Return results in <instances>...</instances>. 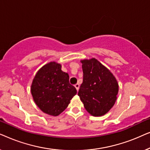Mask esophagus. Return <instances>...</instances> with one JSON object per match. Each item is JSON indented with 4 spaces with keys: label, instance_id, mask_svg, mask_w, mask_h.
<instances>
[{
    "label": "esophagus",
    "instance_id": "obj_1",
    "mask_svg": "<svg viewBox=\"0 0 150 150\" xmlns=\"http://www.w3.org/2000/svg\"><path fill=\"white\" fill-rule=\"evenodd\" d=\"M74 87H76V89L77 91H79V87H80V85H79V83H76V85H74Z\"/></svg>",
    "mask_w": 150,
    "mask_h": 150
}]
</instances>
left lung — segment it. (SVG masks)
<instances>
[{
  "label": "left lung",
  "mask_w": 150,
  "mask_h": 150,
  "mask_svg": "<svg viewBox=\"0 0 150 150\" xmlns=\"http://www.w3.org/2000/svg\"><path fill=\"white\" fill-rule=\"evenodd\" d=\"M81 62L83 81L78 95L89 113L95 117L104 115L115 103L117 81L109 69L95 58Z\"/></svg>",
  "instance_id": "obj_1"
}]
</instances>
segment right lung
<instances>
[{
  "mask_svg": "<svg viewBox=\"0 0 150 150\" xmlns=\"http://www.w3.org/2000/svg\"><path fill=\"white\" fill-rule=\"evenodd\" d=\"M30 91L35 104L45 113L60 115L67 107L76 89L69 84V75L54 61L44 65L35 76Z\"/></svg>",
  "mask_w": 150,
  "mask_h": 150,
  "instance_id": "1",
  "label": "right lung"
}]
</instances>
